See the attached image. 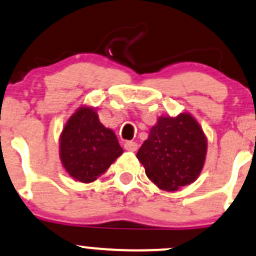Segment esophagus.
Wrapping results in <instances>:
<instances>
[{
  "label": "esophagus",
  "mask_w": 256,
  "mask_h": 256,
  "mask_svg": "<svg viewBox=\"0 0 256 256\" xmlns=\"http://www.w3.org/2000/svg\"><path fill=\"white\" fill-rule=\"evenodd\" d=\"M124 148L128 152H136V150L138 149V144H136V142H127V143L124 144Z\"/></svg>",
  "instance_id": "esophagus-1"
}]
</instances>
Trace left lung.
<instances>
[{"mask_svg": "<svg viewBox=\"0 0 256 256\" xmlns=\"http://www.w3.org/2000/svg\"><path fill=\"white\" fill-rule=\"evenodd\" d=\"M206 154L207 138L201 126L190 113H180L158 118L136 158L155 185L172 192L196 181Z\"/></svg>", "mask_w": 256, "mask_h": 256, "instance_id": "8db88e82", "label": "left lung"}]
</instances>
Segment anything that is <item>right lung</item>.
Segmentation results:
<instances>
[{"label": "right lung", "instance_id": "add662e5", "mask_svg": "<svg viewBox=\"0 0 256 256\" xmlns=\"http://www.w3.org/2000/svg\"><path fill=\"white\" fill-rule=\"evenodd\" d=\"M122 154L114 132L100 122L94 107L76 110L60 134V160L75 181L97 180Z\"/></svg>", "mask_w": 256, "mask_h": 256}]
</instances>
